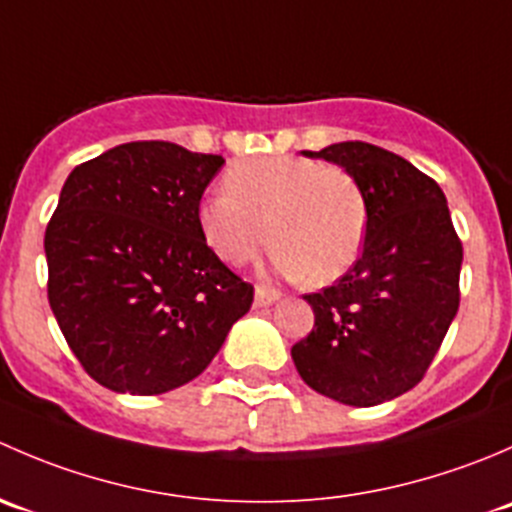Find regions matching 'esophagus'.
<instances>
[{"instance_id": "1", "label": "esophagus", "mask_w": 512, "mask_h": 512, "mask_svg": "<svg viewBox=\"0 0 512 512\" xmlns=\"http://www.w3.org/2000/svg\"><path fill=\"white\" fill-rule=\"evenodd\" d=\"M280 299V294L267 287H255V307H272Z\"/></svg>"}]
</instances>
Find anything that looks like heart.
<instances>
[{"instance_id":"heart-1","label":"heart","mask_w":512,"mask_h":512,"mask_svg":"<svg viewBox=\"0 0 512 512\" xmlns=\"http://www.w3.org/2000/svg\"><path fill=\"white\" fill-rule=\"evenodd\" d=\"M225 193L198 205V227L210 250L242 265L277 240L272 267L280 275L332 282L352 270L364 247L366 203L347 170L297 156L235 163Z\"/></svg>"}]
</instances>
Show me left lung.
<instances>
[{
    "label": "left lung",
    "mask_w": 512,
    "mask_h": 512,
    "mask_svg": "<svg viewBox=\"0 0 512 512\" xmlns=\"http://www.w3.org/2000/svg\"><path fill=\"white\" fill-rule=\"evenodd\" d=\"M339 165L366 203L352 270L304 294L314 329L292 347L304 384L347 406H376L414 389L458 312L463 247L436 180L361 141L302 151Z\"/></svg>",
    "instance_id": "1"
}]
</instances>
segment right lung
<instances>
[{
    "instance_id": "obj_1",
    "label": "right lung",
    "mask_w": 512,
    "mask_h": 512,
    "mask_svg": "<svg viewBox=\"0 0 512 512\" xmlns=\"http://www.w3.org/2000/svg\"><path fill=\"white\" fill-rule=\"evenodd\" d=\"M223 156L136 141L76 165L44 235L49 304L86 374L118 394L153 396L208 369L252 285L198 227Z\"/></svg>"
}]
</instances>
